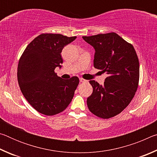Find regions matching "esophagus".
<instances>
[{"label": "esophagus", "instance_id": "esophagus-1", "mask_svg": "<svg viewBox=\"0 0 157 157\" xmlns=\"http://www.w3.org/2000/svg\"><path fill=\"white\" fill-rule=\"evenodd\" d=\"M79 81H80L81 82H84V83H85V82H87L88 81L86 80V79H84L83 78H79Z\"/></svg>", "mask_w": 157, "mask_h": 157}]
</instances>
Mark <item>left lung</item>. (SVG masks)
Masks as SVG:
<instances>
[{
  "label": "left lung",
  "instance_id": "left-lung-1",
  "mask_svg": "<svg viewBox=\"0 0 157 157\" xmlns=\"http://www.w3.org/2000/svg\"><path fill=\"white\" fill-rule=\"evenodd\" d=\"M94 48V67L108 75L104 85L89 81L93 93L86 103L92 113L108 119L122 112L139 86V61L134 46L115 33L82 36Z\"/></svg>",
  "mask_w": 157,
  "mask_h": 157
}]
</instances>
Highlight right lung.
<instances>
[{
    "mask_svg": "<svg viewBox=\"0 0 157 157\" xmlns=\"http://www.w3.org/2000/svg\"><path fill=\"white\" fill-rule=\"evenodd\" d=\"M77 36L41 34L26 47L18 62L17 79L23 95L38 112L54 116L65 110L79 84L74 76L63 79L55 72L62 67L61 52Z\"/></svg>",
    "mask_w": 157,
    "mask_h": 157,
    "instance_id": "add662e5",
    "label": "right lung"
}]
</instances>
